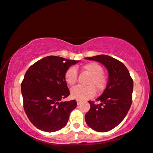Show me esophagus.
Instances as JSON below:
<instances>
[{
    "label": "esophagus",
    "mask_w": 153,
    "mask_h": 153,
    "mask_svg": "<svg viewBox=\"0 0 153 153\" xmlns=\"http://www.w3.org/2000/svg\"><path fill=\"white\" fill-rule=\"evenodd\" d=\"M81 102H82V101H81V100H76V103H77V104H78V105H79V104H80Z\"/></svg>",
    "instance_id": "1"
}]
</instances>
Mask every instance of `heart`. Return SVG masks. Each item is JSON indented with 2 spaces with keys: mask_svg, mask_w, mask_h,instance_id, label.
<instances>
[{
  "mask_svg": "<svg viewBox=\"0 0 153 153\" xmlns=\"http://www.w3.org/2000/svg\"><path fill=\"white\" fill-rule=\"evenodd\" d=\"M83 70L91 75L88 81V86L81 85L73 87L70 91L72 98L79 100L91 99L95 95V89L97 92L103 91L107 84V78L103 73V68L97 62H89L83 66ZM78 72L74 67H70L65 73V79L68 85H73L76 83Z\"/></svg>",
  "mask_w": 153,
  "mask_h": 153,
  "instance_id": "heart-1",
  "label": "heart"
}]
</instances>
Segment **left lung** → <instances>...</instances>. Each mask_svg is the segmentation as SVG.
I'll return each mask as SVG.
<instances>
[{
    "label": "left lung",
    "instance_id": "obj_1",
    "mask_svg": "<svg viewBox=\"0 0 153 153\" xmlns=\"http://www.w3.org/2000/svg\"><path fill=\"white\" fill-rule=\"evenodd\" d=\"M85 59L102 63L107 69L108 79L103 93L95 104L89 101L91 108L85 115L86 124L94 130L106 132L115 128L123 120L131 105L133 80L123 62L106 55Z\"/></svg>",
    "mask_w": 153,
    "mask_h": 153
}]
</instances>
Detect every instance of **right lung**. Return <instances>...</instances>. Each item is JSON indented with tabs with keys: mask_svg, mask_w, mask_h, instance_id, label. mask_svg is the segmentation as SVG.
Segmentation results:
<instances>
[{
	"mask_svg": "<svg viewBox=\"0 0 153 153\" xmlns=\"http://www.w3.org/2000/svg\"><path fill=\"white\" fill-rule=\"evenodd\" d=\"M79 62L49 56L35 62L27 70L21 85L24 108L37 129L53 132L67 125L70 113L77 104L74 100H62L70 94L65 73Z\"/></svg>",
	"mask_w": 153,
	"mask_h": 153,
	"instance_id": "right-lung-1",
	"label": "right lung"
}]
</instances>
